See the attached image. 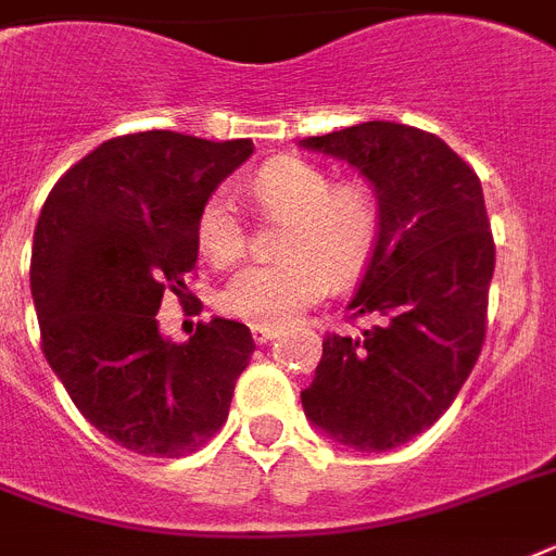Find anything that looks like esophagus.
Masks as SVG:
<instances>
[{"label": "esophagus", "instance_id": "esophagus-1", "mask_svg": "<svg viewBox=\"0 0 556 556\" xmlns=\"http://www.w3.org/2000/svg\"><path fill=\"white\" fill-rule=\"evenodd\" d=\"M251 334L256 343H268V340L279 338V334H282V329H279V326H251Z\"/></svg>", "mask_w": 556, "mask_h": 556}]
</instances>
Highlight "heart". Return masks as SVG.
Segmentation results:
<instances>
[{
    "label": "heart",
    "instance_id": "heart-1",
    "mask_svg": "<svg viewBox=\"0 0 556 556\" xmlns=\"http://www.w3.org/2000/svg\"><path fill=\"white\" fill-rule=\"evenodd\" d=\"M262 216L286 222L282 260L248 265L218 294L222 312L253 326H286L334 286L366 268L380 233L378 195L364 178L334 181L303 159H274L251 178ZM201 256L225 268L244 253L248 233L227 190L210 192L195 218Z\"/></svg>",
    "mask_w": 556,
    "mask_h": 556
}]
</instances>
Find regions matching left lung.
<instances>
[{"mask_svg": "<svg viewBox=\"0 0 556 556\" xmlns=\"http://www.w3.org/2000/svg\"><path fill=\"white\" fill-rule=\"evenodd\" d=\"M349 161L375 187L378 244L349 320L326 334L303 409L361 453L406 444L439 421L479 361L493 248L479 176L447 143L415 126L369 121L300 141Z\"/></svg>", "mask_w": 556, "mask_h": 556, "instance_id": "obj_1", "label": "left lung"}]
</instances>
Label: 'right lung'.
Segmentation results:
<instances>
[{
  "label": "right lung",
  "mask_w": 556,
  "mask_h": 556,
  "mask_svg": "<svg viewBox=\"0 0 556 556\" xmlns=\"http://www.w3.org/2000/svg\"><path fill=\"white\" fill-rule=\"evenodd\" d=\"M253 143L152 129L103 141L48 192L30 251L42 352L106 439L178 458L227 421L253 355L244 323L213 317L187 343L159 331L161 296L195 268V218Z\"/></svg>",
  "instance_id": "add662e5"
}]
</instances>
